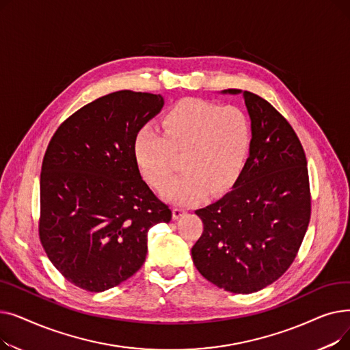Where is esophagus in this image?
Returning <instances> with one entry per match:
<instances>
[{
	"label": "esophagus",
	"mask_w": 350,
	"mask_h": 350,
	"mask_svg": "<svg viewBox=\"0 0 350 350\" xmlns=\"http://www.w3.org/2000/svg\"><path fill=\"white\" fill-rule=\"evenodd\" d=\"M185 214H186L185 208H180V207L173 208V219H178L180 217H183Z\"/></svg>",
	"instance_id": "1"
}]
</instances>
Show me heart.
Segmentation results:
<instances>
[{
  "mask_svg": "<svg viewBox=\"0 0 350 350\" xmlns=\"http://www.w3.org/2000/svg\"><path fill=\"white\" fill-rule=\"evenodd\" d=\"M161 136L144 126L133 142V156L143 178L161 187L181 156V173L160 191L177 206H191L213 194L230 190L243 174L252 146V126L238 106L181 99L160 120Z\"/></svg>",
  "mask_w": 350,
  "mask_h": 350,
  "instance_id": "b5f03b06",
  "label": "heart"
}]
</instances>
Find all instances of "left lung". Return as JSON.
<instances>
[{
	"instance_id": "1",
	"label": "left lung",
	"mask_w": 350,
	"mask_h": 350,
	"mask_svg": "<svg viewBox=\"0 0 350 350\" xmlns=\"http://www.w3.org/2000/svg\"><path fill=\"white\" fill-rule=\"evenodd\" d=\"M252 126L245 169L232 190L196 214L204 230L191 248L206 280L232 293L277 281L295 260L310 218L306 157L286 119L265 99L241 89Z\"/></svg>"
}]
</instances>
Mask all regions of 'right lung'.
<instances>
[{
  "instance_id": "obj_1",
  "label": "right lung",
  "mask_w": 350,
  "mask_h": 350,
  "mask_svg": "<svg viewBox=\"0 0 350 350\" xmlns=\"http://www.w3.org/2000/svg\"><path fill=\"white\" fill-rule=\"evenodd\" d=\"M163 105L161 95L113 92L79 109L51 139L40 238L70 284L102 292L131 278L146 260L147 231L172 219L133 156L137 132Z\"/></svg>"
}]
</instances>
